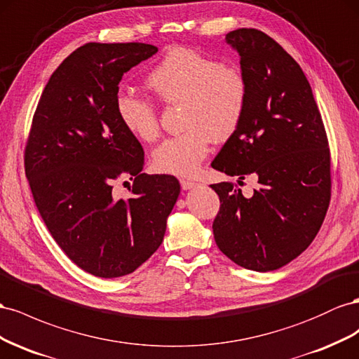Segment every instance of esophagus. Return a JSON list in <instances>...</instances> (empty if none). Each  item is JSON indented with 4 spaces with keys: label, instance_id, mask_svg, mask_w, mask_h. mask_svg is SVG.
Segmentation results:
<instances>
[{
    "label": "esophagus",
    "instance_id": "obj_1",
    "mask_svg": "<svg viewBox=\"0 0 359 359\" xmlns=\"http://www.w3.org/2000/svg\"><path fill=\"white\" fill-rule=\"evenodd\" d=\"M180 185H182V189H185V191H188V189H192V188H196L198 183L197 182H192V180H180Z\"/></svg>",
    "mask_w": 359,
    "mask_h": 359
}]
</instances>
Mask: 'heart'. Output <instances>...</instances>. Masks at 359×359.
<instances>
[{
  "label": "heart",
  "mask_w": 359,
  "mask_h": 359,
  "mask_svg": "<svg viewBox=\"0 0 359 359\" xmlns=\"http://www.w3.org/2000/svg\"><path fill=\"white\" fill-rule=\"evenodd\" d=\"M146 83L165 105H183L185 132L161 142L151 155L153 167L174 176H194L212 140L225 141L239 128L248 100L247 75L238 65H222L196 49L174 48L153 66ZM116 111L134 138L142 142L158 138L159 120L150 100L118 93Z\"/></svg>",
  "instance_id": "b5f03b06"
}]
</instances>
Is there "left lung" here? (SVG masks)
I'll use <instances>...</instances> for the list:
<instances>
[{
	"label": "left lung",
	"instance_id": "obj_1",
	"mask_svg": "<svg viewBox=\"0 0 359 359\" xmlns=\"http://www.w3.org/2000/svg\"><path fill=\"white\" fill-rule=\"evenodd\" d=\"M248 78V100L236 132L212 167L257 176L251 197L230 182L210 185L221 206L213 221L218 248L245 269H280L316 238L331 200V155L322 116L301 66L254 28L225 36Z\"/></svg>",
	"mask_w": 359,
	"mask_h": 359
}]
</instances>
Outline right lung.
Masks as SVG:
<instances>
[{"mask_svg":"<svg viewBox=\"0 0 359 359\" xmlns=\"http://www.w3.org/2000/svg\"><path fill=\"white\" fill-rule=\"evenodd\" d=\"M156 53L138 42L74 50L50 75L27 140L40 217L67 257L100 278L134 272L159 248L180 194L174 176L141 172L144 150L116 111L123 74ZM126 178L133 196L117 201L111 185Z\"/></svg>","mask_w":359,"mask_h":359,"instance_id":"1","label":"right lung"}]
</instances>
